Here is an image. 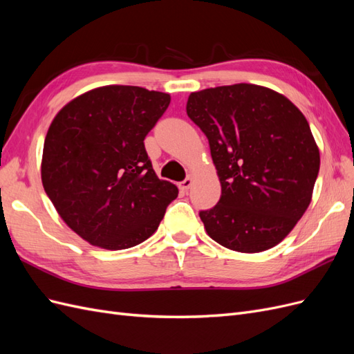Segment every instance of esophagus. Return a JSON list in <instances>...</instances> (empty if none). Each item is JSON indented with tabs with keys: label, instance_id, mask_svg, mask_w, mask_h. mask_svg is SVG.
<instances>
[{
	"label": "esophagus",
	"instance_id": "esophagus-1",
	"mask_svg": "<svg viewBox=\"0 0 354 354\" xmlns=\"http://www.w3.org/2000/svg\"><path fill=\"white\" fill-rule=\"evenodd\" d=\"M192 183H194V178L187 177V178H185V180L180 183V189L183 190V192H187V190L192 187Z\"/></svg>",
	"mask_w": 354,
	"mask_h": 354
}]
</instances>
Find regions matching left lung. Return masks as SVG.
<instances>
[{"label": "left lung", "instance_id": "1", "mask_svg": "<svg viewBox=\"0 0 354 354\" xmlns=\"http://www.w3.org/2000/svg\"><path fill=\"white\" fill-rule=\"evenodd\" d=\"M187 115L207 136L221 198L199 217L211 239L238 252L282 242L312 202L320 155L306 116L255 84L189 95Z\"/></svg>", "mask_w": 354, "mask_h": 354}]
</instances>
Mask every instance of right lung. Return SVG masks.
I'll use <instances>...</instances> for the list:
<instances>
[{"mask_svg": "<svg viewBox=\"0 0 354 354\" xmlns=\"http://www.w3.org/2000/svg\"><path fill=\"white\" fill-rule=\"evenodd\" d=\"M169 100L167 93L104 85L71 100L51 121L42 186L62 220L90 245L118 251L142 243L177 198L143 143Z\"/></svg>", "mask_w": 354, "mask_h": 354, "instance_id": "1", "label": "right lung"}]
</instances>
